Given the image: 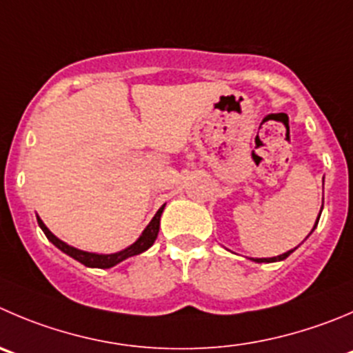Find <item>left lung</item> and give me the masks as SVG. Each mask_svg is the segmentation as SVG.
Returning <instances> with one entry per match:
<instances>
[{"instance_id": "8db88e82", "label": "left lung", "mask_w": 353, "mask_h": 353, "mask_svg": "<svg viewBox=\"0 0 353 353\" xmlns=\"http://www.w3.org/2000/svg\"><path fill=\"white\" fill-rule=\"evenodd\" d=\"M321 211H322V210H321ZM319 216H321V213H319ZM317 223H319V220L315 221L314 229H315V227H317ZM314 229H312V232H314ZM294 250H296V248H294ZM294 250L288 251V253H283V254H279V256H272V258H254V261H256V263H270V261H281V260H286V258L290 256V254L293 253Z\"/></svg>"}]
</instances>
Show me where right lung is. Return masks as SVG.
Here are the masks:
<instances>
[{"label":"right lung","mask_w":353,"mask_h":353,"mask_svg":"<svg viewBox=\"0 0 353 353\" xmlns=\"http://www.w3.org/2000/svg\"><path fill=\"white\" fill-rule=\"evenodd\" d=\"M164 206H166V204H163V206H161L159 210H157V213L154 214V218H152V220H150V223L145 227V230H143V232H142V236H140L139 239H137L135 243L132 244V246H128V248H126V250L117 251V253H112V254L88 253V251H81V250H78V248L69 246V244H65V243H63V241H60L57 236H53V234L48 230V227H46V225L43 223V220L39 216H38V223H39V227H41L43 232H45V236L48 237L50 243L55 244V246L59 248L60 251H63V253H65V254H69V256L74 258V260H78L79 263H83V265H85V267L110 268V267H114V265L121 263V261H123V260H126V258L135 256V254L143 253V251H147L150 246H152L154 241L157 239V234H159L161 213H163Z\"/></svg>","instance_id":"add662e5"}]
</instances>
